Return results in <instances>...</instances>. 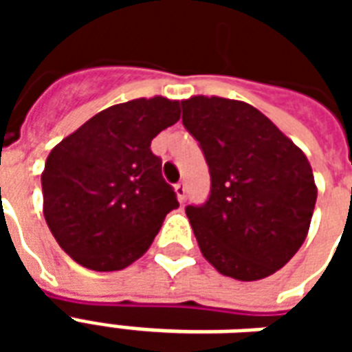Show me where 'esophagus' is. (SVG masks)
Segmentation results:
<instances>
[{
  "label": "esophagus",
  "instance_id": "obj_1",
  "mask_svg": "<svg viewBox=\"0 0 352 352\" xmlns=\"http://www.w3.org/2000/svg\"><path fill=\"white\" fill-rule=\"evenodd\" d=\"M175 194H177V198H179V201H184V199H186V184L184 183L175 184Z\"/></svg>",
  "mask_w": 352,
  "mask_h": 352
}]
</instances>
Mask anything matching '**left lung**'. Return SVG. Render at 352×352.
Instances as JSON below:
<instances>
[{"label": "left lung", "mask_w": 352, "mask_h": 352, "mask_svg": "<svg viewBox=\"0 0 352 352\" xmlns=\"http://www.w3.org/2000/svg\"><path fill=\"white\" fill-rule=\"evenodd\" d=\"M181 105L211 173L209 199L186 207L199 251L226 277L264 279L307 237L317 201L309 160L245 101L192 96Z\"/></svg>", "instance_id": "8db88e82"}]
</instances>
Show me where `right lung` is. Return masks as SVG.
I'll return each mask as SVG.
<instances>
[{"label":"right lung","instance_id":"obj_1","mask_svg":"<svg viewBox=\"0 0 352 352\" xmlns=\"http://www.w3.org/2000/svg\"><path fill=\"white\" fill-rule=\"evenodd\" d=\"M179 118L177 100L139 98L103 109L50 151L43 214L77 264L94 272L128 267L179 207L151 151V141Z\"/></svg>","mask_w":352,"mask_h":352}]
</instances>
